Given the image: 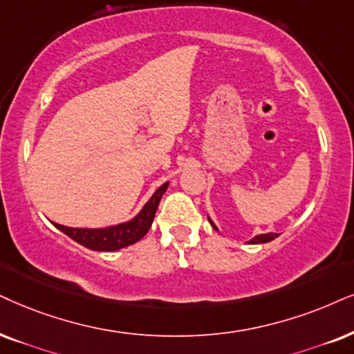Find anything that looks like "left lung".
Here are the masks:
<instances>
[{
	"instance_id": "8db88e82",
	"label": "left lung",
	"mask_w": 354,
	"mask_h": 354,
	"mask_svg": "<svg viewBox=\"0 0 354 354\" xmlns=\"http://www.w3.org/2000/svg\"><path fill=\"white\" fill-rule=\"evenodd\" d=\"M209 222H210V225H212V227H214V229H216V230H217V227H216V225H214V222H212V221H210V218H209ZM276 236H277V234H271V232H270V234H261V235H257V236H253V239H252V240H250V241H248V243H253V245H257V243H268V241L274 240V239H276Z\"/></svg>"
}]
</instances>
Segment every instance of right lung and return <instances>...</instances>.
<instances>
[{
    "label": "right lung",
    "instance_id": "add662e5",
    "mask_svg": "<svg viewBox=\"0 0 354 354\" xmlns=\"http://www.w3.org/2000/svg\"><path fill=\"white\" fill-rule=\"evenodd\" d=\"M168 185L169 183H165L160 186L149 199V203L142 207L140 212L129 222L104 227V229H73V227H65L55 222L52 223L58 230L64 232L65 235H68L71 240L83 245V247L95 250V252H115V250L129 247V245L137 243L138 240L144 239L151 227L160 199L167 191Z\"/></svg>",
    "mask_w": 354,
    "mask_h": 354
}]
</instances>
